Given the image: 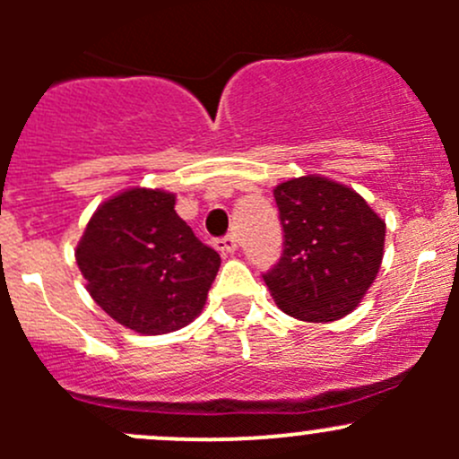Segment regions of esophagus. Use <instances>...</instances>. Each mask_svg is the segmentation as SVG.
Wrapping results in <instances>:
<instances>
[{
  "mask_svg": "<svg viewBox=\"0 0 459 459\" xmlns=\"http://www.w3.org/2000/svg\"><path fill=\"white\" fill-rule=\"evenodd\" d=\"M212 247H215L221 255H229V253H235V248H238V239H235L233 235H226V238L215 239Z\"/></svg>",
  "mask_w": 459,
  "mask_h": 459,
  "instance_id": "obj_1",
  "label": "esophagus"
}]
</instances>
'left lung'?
<instances>
[{"mask_svg": "<svg viewBox=\"0 0 459 459\" xmlns=\"http://www.w3.org/2000/svg\"><path fill=\"white\" fill-rule=\"evenodd\" d=\"M273 195L284 244L262 277L277 307L304 322L349 316L377 275L386 224L353 188L326 178L289 179Z\"/></svg>", "mask_w": 459, "mask_h": 459, "instance_id": "left-lung-1", "label": "left lung"}]
</instances>
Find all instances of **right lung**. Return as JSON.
Here are the masks:
<instances>
[{"label":"right lung","mask_w":459,"mask_h":459,"mask_svg":"<svg viewBox=\"0 0 459 459\" xmlns=\"http://www.w3.org/2000/svg\"><path fill=\"white\" fill-rule=\"evenodd\" d=\"M75 257L91 298L143 335L193 322L220 268L217 251L175 212V195L148 188L101 204Z\"/></svg>","instance_id":"right-lung-1"}]
</instances>
